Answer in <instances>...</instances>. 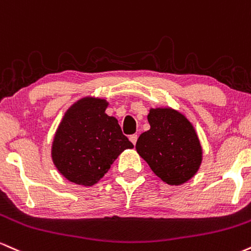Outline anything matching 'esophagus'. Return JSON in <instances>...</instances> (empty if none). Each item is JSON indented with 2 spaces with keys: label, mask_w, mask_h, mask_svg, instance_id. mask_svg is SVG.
Here are the masks:
<instances>
[{
  "label": "esophagus",
  "mask_w": 251,
  "mask_h": 251,
  "mask_svg": "<svg viewBox=\"0 0 251 251\" xmlns=\"http://www.w3.org/2000/svg\"><path fill=\"white\" fill-rule=\"evenodd\" d=\"M137 138H138L137 135L134 134V135H130V137H129V140H130V142L135 146V144H136V142H137Z\"/></svg>",
  "instance_id": "obj_1"
}]
</instances>
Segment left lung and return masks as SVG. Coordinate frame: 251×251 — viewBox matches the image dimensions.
Masks as SVG:
<instances>
[{"mask_svg":"<svg viewBox=\"0 0 251 251\" xmlns=\"http://www.w3.org/2000/svg\"><path fill=\"white\" fill-rule=\"evenodd\" d=\"M150 129L136 142V150L162 181L179 185L199 170L202 148L195 129L178 111L150 109Z\"/></svg>","mask_w":251,"mask_h":251,"instance_id":"1","label":"left lung"}]
</instances>
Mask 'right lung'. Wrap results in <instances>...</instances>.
I'll list each match as a JSON object with an SVG mask.
<instances>
[{
  "label": "right lung",
  "instance_id": "1",
  "mask_svg": "<svg viewBox=\"0 0 251 251\" xmlns=\"http://www.w3.org/2000/svg\"><path fill=\"white\" fill-rule=\"evenodd\" d=\"M105 100L84 97L68 109L52 142L51 157L62 175L85 187L97 183L123 150L134 148Z\"/></svg>",
  "mask_w": 251,
  "mask_h": 251
}]
</instances>
